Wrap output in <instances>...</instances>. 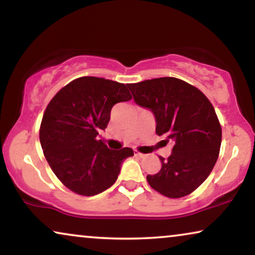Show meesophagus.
<instances>
[{"instance_id": "34e87169", "label": "esophagus", "mask_w": 255, "mask_h": 255, "mask_svg": "<svg viewBox=\"0 0 255 255\" xmlns=\"http://www.w3.org/2000/svg\"><path fill=\"white\" fill-rule=\"evenodd\" d=\"M133 153H134L135 156H139V158H142V156H144V154H142V153H140V152H138L137 149H134Z\"/></svg>"}]
</instances>
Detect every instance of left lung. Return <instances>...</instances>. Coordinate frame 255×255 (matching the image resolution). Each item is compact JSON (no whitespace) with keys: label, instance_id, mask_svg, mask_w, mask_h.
Segmentation results:
<instances>
[{"label":"left lung","instance_id":"1","mask_svg":"<svg viewBox=\"0 0 255 255\" xmlns=\"http://www.w3.org/2000/svg\"><path fill=\"white\" fill-rule=\"evenodd\" d=\"M138 106L154 114L158 135L173 144L160 156L161 169L147 175L153 189L169 198L187 196L210 175L219 155L222 128L208 97L183 80L158 78L128 83Z\"/></svg>","mask_w":255,"mask_h":255}]
</instances>
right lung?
Returning a JSON list of instances; mask_svg holds the SVG:
<instances>
[{"label":"right lung","mask_w":255,"mask_h":255,"mask_svg":"<svg viewBox=\"0 0 255 255\" xmlns=\"http://www.w3.org/2000/svg\"><path fill=\"white\" fill-rule=\"evenodd\" d=\"M132 99L124 83L95 76L73 80L55 94L41 120L39 139L51 169L73 193L94 196L116 182L130 147L109 149L97 139L115 104Z\"/></svg>","instance_id":"obj_1"}]
</instances>
